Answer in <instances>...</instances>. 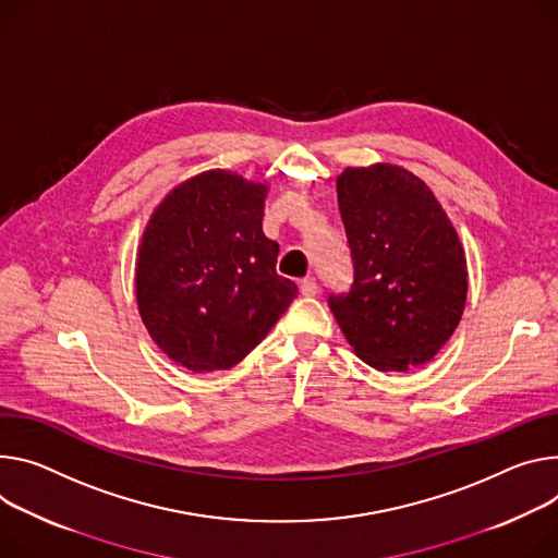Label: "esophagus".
Masks as SVG:
<instances>
[{
  "mask_svg": "<svg viewBox=\"0 0 558 558\" xmlns=\"http://www.w3.org/2000/svg\"><path fill=\"white\" fill-rule=\"evenodd\" d=\"M300 293H302V295H316V293H318V282H316V278H302V280H300Z\"/></svg>",
  "mask_w": 558,
  "mask_h": 558,
  "instance_id": "esophagus-1",
  "label": "esophagus"
}]
</instances>
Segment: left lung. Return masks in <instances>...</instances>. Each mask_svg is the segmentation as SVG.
<instances>
[{
  "label": "left lung",
  "mask_w": 558,
  "mask_h": 558,
  "mask_svg": "<svg viewBox=\"0 0 558 558\" xmlns=\"http://www.w3.org/2000/svg\"><path fill=\"white\" fill-rule=\"evenodd\" d=\"M336 191L353 280L329 293V310L369 367L425 365L463 316L468 267L459 235L429 186L404 169H347Z\"/></svg>",
  "instance_id": "left-lung-1"
}]
</instances>
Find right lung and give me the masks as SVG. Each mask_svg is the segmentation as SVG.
<instances>
[{
  "label": "right lung",
  "mask_w": 558,
  "mask_h": 558,
  "mask_svg": "<svg viewBox=\"0 0 558 558\" xmlns=\"http://www.w3.org/2000/svg\"><path fill=\"white\" fill-rule=\"evenodd\" d=\"M265 195V184L207 171L173 189L144 231L137 307L150 338L191 372L238 365L298 295L276 274Z\"/></svg>",
  "instance_id": "obj_1"
}]
</instances>
